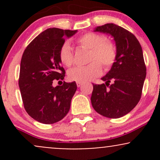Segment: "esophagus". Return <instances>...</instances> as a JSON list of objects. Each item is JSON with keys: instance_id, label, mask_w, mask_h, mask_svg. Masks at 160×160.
Returning a JSON list of instances; mask_svg holds the SVG:
<instances>
[{"instance_id": "1", "label": "esophagus", "mask_w": 160, "mask_h": 160, "mask_svg": "<svg viewBox=\"0 0 160 160\" xmlns=\"http://www.w3.org/2000/svg\"><path fill=\"white\" fill-rule=\"evenodd\" d=\"M82 85V82H77V86H78V87H80Z\"/></svg>"}]
</instances>
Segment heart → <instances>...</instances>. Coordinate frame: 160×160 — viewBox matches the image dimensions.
Segmentation results:
<instances>
[{
	"label": "heart",
	"instance_id": "b5f03b06",
	"mask_svg": "<svg viewBox=\"0 0 160 160\" xmlns=\"http://www.w3.org/2000/svg\"><path fill=\"white\" fill-rule=\"evenodd\" d=\"M81 48L89 49L88 61L90 63L71 69L68 73L69 80L77 82H86L99 76L102 65L105 70L111 69L117 58V49L115 43L106 39L103 34L87 32L76 40ZM58 58L62 65L71 67L74 63V53L69 43L65 42L60 47Z\"/></svg>",
	"mask_w": 160,
	"mask_h": 160
}]
</instances>
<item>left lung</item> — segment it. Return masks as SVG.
<instances>
[{
  "instance_id": "left-lung-1",
  "label": "left lung",
  "mask_w": 160,
  "mask_h": 160,
  "mask_svg": "<svg viewBox=\"0 0 160 160\" xmlns=\"http://www.w3.org/2000/svg\"><path fill=\"white\" fill-rule=\"evenodd\" d=\"M95 31L113 37L117 58L102 78L105 83L92 84V105L104 117L120 118L129 113L141 99L147 70L142 48L132 33L115 24H105Z\"/></svg>"
}]
</instances>
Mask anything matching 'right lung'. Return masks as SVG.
I'll return each instance as SVG.
<instances>
[{
    "label": "right lung",
    "instance_id": "right-lung-1",
    "mask_svg": "<svg viewBox=\"0 0 160 160\" xmlns=\"http://www.w3.org/2000/svg\"><path fill=\"white\" fill-rule=\"evenodd\" d=\"M76 31L48 28L28 45L20 65L19 86L25 111L34 120L43 124L58 122L68 113L77 90L74 81L53 87L61 82L65 71L61 65L58 51L65 38Z\"/></svg>",
    "mask_w": 160,
    "mask_h": 160
}]
</instances>
